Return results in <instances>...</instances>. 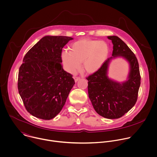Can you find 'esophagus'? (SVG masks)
Instances as JSON below:
<instances>
[{
    "mask_svg": "<svg viewBox=\"0 0 157 157\" xmlns=\"http://www.w3.org/2000/svg\"><path fill=\"white\" fill-rule=\"evenodd\" d=\"M74 79L75 82L76 83V82H77L80 80V78H79V77H74Z\"/></svg>",
    "mask_w": 157,
    "mask_h": 157,
    "instance_id": "obj_1",
    "label": "esophagus"
}]
</instances>
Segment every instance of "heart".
I'll return each mask as SVG.
<instances>
[{
	"label": "heart",
	"instance_id": "b5f03b06",
	"mask_svg": "<svg viewBox=\"0 0 157 157\" xmlns=\"http://www.w3.org/2000/svg\"><path fill=\"white\" fill-rule=\"evenodd\" d=\"M109 46L103 40L83 39L73 43L69 52L62 53L66 71L75 74L81 66L88 74H94L104 65L109 55Z\"/></svg>",
	"mask_w": 157,
	"mask_h": 157
}]
</instances>
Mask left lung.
Masks as SVG:
<instances>
[{
	"label": "left lung",
	"mask_w": 157,
	"mask_h": 157,
	"mask_svg": "<svg viewBox=\"0 0 157 157\" xmlns=\"http://www.w3.org/2000/svg\"><path fill=\"white\" fill-rule=\"evenodd\" d=\"M113 44L112 56L102 67L86 78L88 82V96L96 112L101 116L115 119L121 117L136 104L140 76L137 59L127 45L115 36H107ZM122 57L129 64L127 80L119 82L108 76L111 61Z\"/></svg>",
	"instance_id": "left-lung-1"
}]
</instances>
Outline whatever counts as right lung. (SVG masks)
I'll return each mask as SVG.
<instances>
[{
  "label": "right lung",
  "mask_w": 157,
  "mask_h": 157,
  "mask_svg": "<svg viewBox=\"0 0 157 157\" xmlns=\"http://www.w3.org/2000/svg\"><path fill=\"white\" fill-rule=\"evenodd\" d=\"M73 38L46 36L26 54L18 73V88L24 105L34 117L55 118L75 84L61 66L63 48Z\"/></svg>",
  "instance_id": "1"
}]
</instances>
